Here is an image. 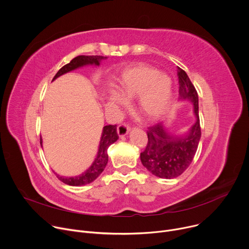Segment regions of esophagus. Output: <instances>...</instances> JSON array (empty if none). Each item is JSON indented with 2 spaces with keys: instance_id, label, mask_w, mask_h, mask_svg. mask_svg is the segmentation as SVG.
I'll use <instances>...</instances> for the list:
<instances>
[{
  "instance_id": "obj_1",
  "label": "esophagus",
  "mask_w": 249,
  "mask_h": 249,
  "mask_svg": "<svg viewBox=\"0 0 249 249\" xmlns=\"http://www.w3.org/2000/svg\"><path fill=\"white\" fill-rule=\"evenodd\" d=\"M129 131H130V126H129L128 124H126V123L120 124V125L118 126V128H117V132H118L119 137H124V136H126V135L129 133Z\"/></svg>"
}]
</instances>
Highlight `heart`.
Returning a JSON list of instances; mask_svg holds the SVG:
<instances>
[{"instance_id": "heart-1", "label": "heart", "mask_w": 249, "mask_h": 249, "mask_svg": "<svg viewBox=\"0 0 249 249\" xmlns=\"http://www.w3.org/2000/svg\"><path fill=\"white\" fill-rule=\"evenodd\" d=\"M119 92H109V100L126 104V98L140 95L138 109L147 118L157 119L166 113L172 100V81L155 68L139 64L125 70L119 82Z\"/></svg>"}]
</instances>
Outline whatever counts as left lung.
<instances>
[{"mask_svg": "<svg viewBox=\"0 0 249 249\" xmlns=\"http://www.w3.org/2000/svg\"><path fill=\"white\" fill-rule=\"evenodd\" d=\"M179 99L193 104V125L181 135H172L163 122L148 128V145L141 153V161L154 175L171 179L182 174L192 162L201 139L197 91L187 74L178 68Z\"/></svg>", "mask_w": 249, "mask_h": 249, "instance_id": "left-lung-1", "label": "left lung"}]
</instances>
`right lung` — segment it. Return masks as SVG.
<instances>
[{
  "label": "right lung",
  "mask_w": 249,
  "mask_h": 249,
  "mask_svg": "<svg viewBox=\"0 0 249 249\" xmlns=\"http://www.w3.org/2000/svg\"><path fill=\"white\" fill-rule=\"evenodd\" d=\"M104 59H106V57H103V56H85V55L78 56L74 58L69 64L63 66L53 78V81L59 78L60 76L68 72H71V71L76 70L78 68H81L87 65L99 66L100 61ZM117 140H118V134H117L116 125L104 126L101 133V138L99 142V147H98L96 158L94 159V161L89 166V168L87 169L84 173L74 177L60 176L59 174L55 173L58 177V179L64 182L65 184H68L71 186H82L95 180L100 175V173L104 170L106 164H107V161H108L107 149ZM40 144L42 147V139H40Z\"/></svg>",
  "instance_id": "1"
}]
</instances>
